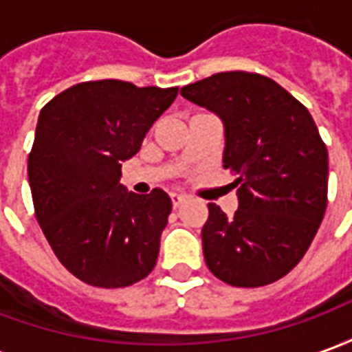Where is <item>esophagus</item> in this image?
Masks as SVG:
<instances>
[{"label":"esophagus","instance_id":"1","mask_svg":"<svg viewBox=\"0 0 352 352\" xmlns=\"http://www.w3.org/2000/svg\"><path fill=\"white\" fill-rule=\"evenodd\" d=\"M184 199H186V196H184V194H177V192H173V194H171V204H173V207L183 206Z\"/></svg>","mask_w":352,"mask_h":352}]
</instances>
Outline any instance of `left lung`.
I'll list each match as a JSON object with an SVG mask.
<instances>
[{"label":"left lung","mask_w":352,"mask_h":352,"mask_svg":"<svg viewBox=\"0 0 352 352\" xmlns=\"http://www.w3.org/2000/svg\"><path fill=\"white\" fill-rule=\"evenodd\" d=\"M181 94L221 116L224 168L237 175L234 217L207 206V267L232 287L279 280L307 252L328 204V151L317 124L292 94L260 73H214Z\"/></svg>","instance_id":"left-lung-1"}]
</instances>
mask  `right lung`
<instances>
[{
    "label": "right lung",
    "instance_id": "obj_1",
    "mask_svg": "<svg viewBox=\"0 0 352 352\" xmlns=\"http://www.w3.org/2000/svg\"><path fill=\"white\" fill-rule=\"evenodd\" d=\"M179 88H139L116 79L87 80L41 109L28 177L35 219L52 251L77 279L122 288L153 272L171 199L154 188L139 196L120 181Z\"/></svg>",
    "mask_w": 352,
    "mask_h": 352
}]
</instances>
